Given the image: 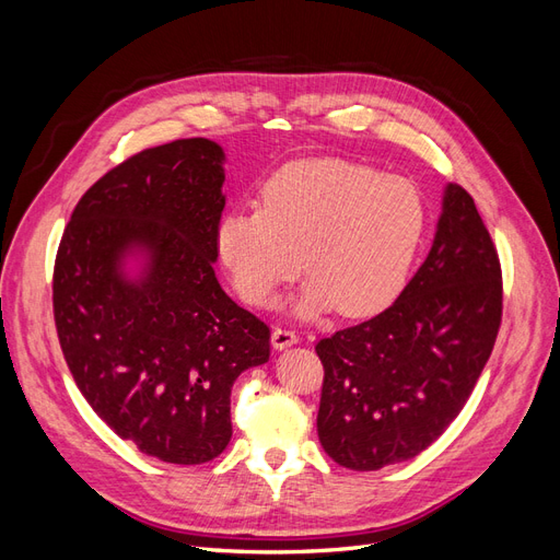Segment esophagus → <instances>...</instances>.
<instances>
[{
    "label": "esophagus",
    "mask_w": 560,
    "mask_h": 560,
    "mask_svg": "<svg viewBox=\"0 0 560 560\" xmlns=\"http://www.w3.org/2000/svg\"><path fill=\"white\" fill-rule=\"evenodd\" d=\"M270 343H273L276 350H284V348H290V346L299 343V336H296V331H292V329H280V327H276L273 334H270Z\"/></svg>",
    "instance_id": "esophagus-1"
}]
</instances>
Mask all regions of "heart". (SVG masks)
Returning <instances> with one entry per match:
<instances>
[{"label":"heart","instance_id":"1","mask_svg":"<svg viewBox=\"0 0 560 560\" xmlns=\"http://www.w3.org/2000/svg\"><path fill=\"white\" fill-rule=\"evenodd\" d=\"M425 222L411 182L348 161H299L266 182L264 208L219 222L217 249L252 306H266L303 264L311 280L294 301L296 317L334 308L371 317L404 290Z\"/></svg>","mask_w":560,"mask_h":560}]
</instances>
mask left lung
<instances>
[{"instance_id": "1", "label": "left lung", "mask_w": 560, "mask_h": 560, "mask_svg": "<svg viewBox=\"0 0 560 560\" xmlns=\"http://www.w3.org/2000/svg\"><path fill=\"white\" fill-rule=\"evenodd\" d=\"M500 319L495 245L474 198L448 184L428 259L393 306L315 346L322 448L354 471L425 451L463 411Z\"/></svg>"}]
</instances>
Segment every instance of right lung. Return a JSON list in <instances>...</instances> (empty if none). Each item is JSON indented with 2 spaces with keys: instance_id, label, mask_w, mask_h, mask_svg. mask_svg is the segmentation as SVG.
Returning a JSON list of instances; mask_svg holds the SVG:
<instances>
[{
  "instance_id": "1",
  "label": "right lung",
  "mask_w": 560,
  "mask_h": 560,
  "mask_svg": "<svg viewBox=\"0 0 560 560\" xmlns=\"http://www.w3.org/2000/svg\"><path fill=\"white\" fill-rule=\"evenodd\" d=\"M224 161L217 142L191 138L112 167L77 202L54 268L56 329L81 395L173 465L229 446L231 387L270 354L268 327L214 276Z\"/></svg>"
}]
</instances>
